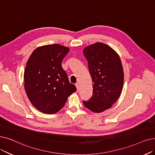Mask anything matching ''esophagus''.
I'll use <instances>...</instances> for the list:
<instances>
[{
    "mask_svg": "<svg viewBox=\"0 0 155 155\" xmlns=\"http://www.w3.org/2000/svg\"><path fill=\"white\" fill-rule=\"evenodd\" d=\"M75 86H76V87H77V91H78V89H79V84H78V83H76V84H75Z\"/></svg>",
    "mask_w": 155,
    "mask_h": 155,
    "instance_id": "34e87169",
    "label": "esophagus"
}]
</instances>
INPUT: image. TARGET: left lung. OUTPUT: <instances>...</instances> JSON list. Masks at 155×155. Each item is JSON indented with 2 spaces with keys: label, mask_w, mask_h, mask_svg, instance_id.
<instances>
[{
  "label": "left lung",
  "mask_w": 155,
  "mask_h": 155,
  "mask_svg": "<svg viewBox=\"0 0 155 155\" xmlns=\"http://www.w3.org/2000/svg\"><path fill=\"white\" fill-rule=\"evenodd\" d=\"M92 80L93 93L84 106L95 113L109 109L120 97L124 75L118 54L109 45L97 42L83 51Z\"/></svg>",
  "instance_id": "1"
}]
</instances>
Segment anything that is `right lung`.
Wrapping results in <instances>:
<instances>
[{"label": "right lung", "instance_id": "add662e5", "mask_svg": "<svg viewBox=\"0 0 155 155\" xmlns=\"http://www.w3.org/2000/svg\"><path fill=\"white\" fill-rule=\"evenodd\" d=\"M68 48L59 44L39 47L30 56L24 72L25 89L31 103L44 113L54 114L77 91L61 63Z\"/></svg>", "mask_w": 155, "mask_h": 155}]
</instances>
